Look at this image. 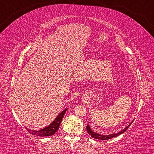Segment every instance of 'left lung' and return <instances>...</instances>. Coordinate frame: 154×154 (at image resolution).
I'll use <instances>...</instances> for the list:
<instances>
[{"label":"left lung","mask_w":154,"mask_h":154,"mask_svg":"<svg viewBox=\"0 0 154 154\" xmlns=\"http://www.w3.org/2000/svg\"><path fill=\"white\" fill-rule=\"evenodd\" d=\"M133 122V121H132L131 123H130L128 126H127L126 128H125L124 129H123L122 130H121L120 132H117V133H115V134H109V135H102V134H97L96 133V132H94L92 129L90 128V127L89 125H87L86 126V128H87V131L88 132V134H89L91 137L94 138V139H100V140H108V139H112V138L113 137H116L119 136V134H121L122 133H124V132L126 131V130L128 128L130 127V125H131V124Z\"/></svg>","instance_id":"left-lung-1"}]
</instances>
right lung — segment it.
<instances>
[{
    "label": "right lung",
    "instance_id": "obj_1",
    "mask_svg": "<svg viewBox=\"0 0 154 154\" xmlns=\"http://www.w3.org/2000/svg\"><path fill=\"white\" fill-rule=\"evenodd\" d=\"M67 109H65L64 111H62L60 113L58 116L56 117V118L54 119V122L49 125L48 126H47L44 128L38 130H32L29 128H27V131L30 133L31 134L36 135V136H39V137H47V136H51L56 133L59 129V126L60 125L61 122L63 118L64 113H66Z\"/></svg>",
    "mask_w": 154,
    "mask_h": 154
}]
</instances>
